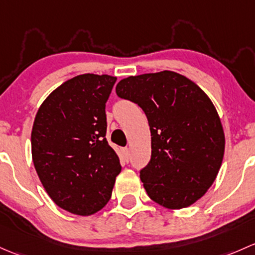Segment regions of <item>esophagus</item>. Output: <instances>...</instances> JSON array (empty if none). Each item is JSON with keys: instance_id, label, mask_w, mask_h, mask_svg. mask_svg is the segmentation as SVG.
Returning <instances> with one entry per match:
<instances>
[{"instance_id": "esophagus-1", "label": "esophagus", "mask_w": 255, "mask_h": 255, "mask_svg": "<svg viewBox=\"0 0 255 255\" xmlns=\"http://www.w3.org/2000/svg\"><path fill=\"white\" fill-rule=\"evenodd\" d=\"M123 153H124V159H125V161L128 162V159H130V151H128V147L123 148Z\"/></svg>"}]
</instances>
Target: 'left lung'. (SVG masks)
Segmentation results:
<instances>
[{"instance_id": "left-lung-1", "label": "left lung", "mask_w": 255, "mask_h": 255, "mask_svg": "<svg viewBox=\"0 0 255 255\" xmlns=\"http://www.w3.org/2000/svg\"><path fill=\"white\" fill-rule=\"evenodd\" d=\"M117 94L138 104L151 131V161L140 172L146 193L170 210L203 198L216 179L225 154L221 119L209 96L180 73L130 76Z\"/></svg>"}]
</instances>
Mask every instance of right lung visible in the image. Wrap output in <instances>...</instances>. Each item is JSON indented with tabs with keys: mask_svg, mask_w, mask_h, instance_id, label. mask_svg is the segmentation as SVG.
<instances>
[{
	"mask_svg": "<svg viewBox=\"0 0 255 255\" xmlns=\"http://www.w3.org/2000/svg\"><path fill=\"white\" fill-rule=\"evenodd\" d=\"M115 82L109 75L76 76L46 97L34 119V167L51 200L71 214L103 209L122 172L106 138V103Z\"/></svg>",
	"mask_w": 255,
	"mask_h": 255,
	"instance_id": "1",
	"label": "right lung"
}]
</instances>
